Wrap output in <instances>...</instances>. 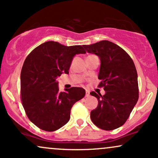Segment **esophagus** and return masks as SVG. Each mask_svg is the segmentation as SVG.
Masks as SVG:
<instances>
[{"mask_svg":"<svg viewBox=\"0 0 158 158\" xmlns=\"http://www.w3.org/2000/svg\"><path fill=\"white\" fill-rule=\"evenodd\" d=\"M90 96V94H89L88 91H86V94H85V97H88Z\"/></svg>","mask_w":158,"mask_h":158,"instance_id":"1","label":"esophagus"}]
</instances>
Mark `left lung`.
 Listing matches in <instances>:
<instances>
[{"instance_id": "1", "label": "left lung", "mask_w": 158, "mask_h": 158, "mask_svg": "<svg viewBox=\"0 0 158 158\" xmlns=\"http://www.w3.org/2000/svg\"><path fill=\"white\" fill-rule=\"evenodd\" d=\"M83 47L100 58L98 79L102 81L98 87L105 90L104 96L90 93L98 102L91 111V120L102 130H113L126 122L139 97L134 62L123 48L108 40Z\"/></svg>"}]
</instances>
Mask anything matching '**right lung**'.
I'll return each instance as SVG.
<instances>
[{
	"label": "right lung",
	"mask_w": 158,
	"mask_h": 158,
	"mask_svg": "<svg viewBox=\"0 0 158 158\" xmlns=\"http://www.w3.org/2000/svg\"><path fill=\"white\" fill-rule=\"evenodd\" d=\"M81 45L65 46L48 41L40 45L25 60L20 73V98L28 119L41 130L53 132L70 119L71 107L85 96L81 87L60 92L57 77L69 73L76 54H85Z\"/></svg>",
	"instance_id": "add662e5"
}]
</instances>
